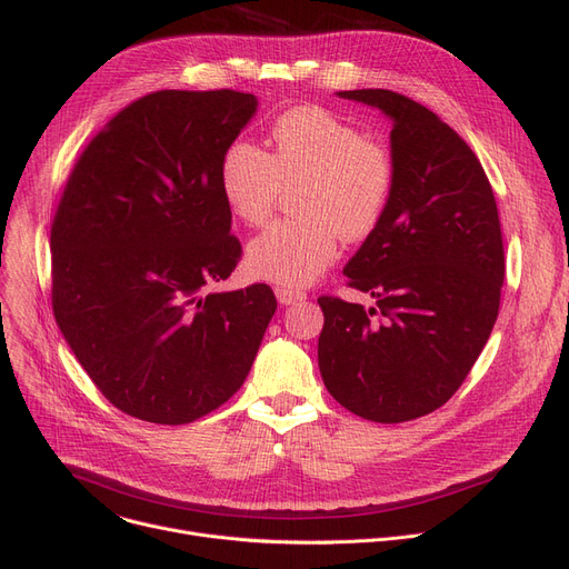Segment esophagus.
<instances>
[{"mask_svg":"<svg viewBox=\"0 0 569 569\" xmlns=\"http://www.w3.org/2000/svg\"><path fill=\"white\" fill-rule=\"evenodd\" d=\"M274 292H277L279 305H283V307L300 302V300H305V297H307L302 290H292V288H283V286H279Z\"/></svg>","mask_w":569,"mask_h":569,"instance_id":"1","label":"esophagus"}]
</instances>
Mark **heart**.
I'll list each match as a JSON object with an SVG mask.
<instances>
[{"label": "heart", "mask_w": 569, "mask_h": 569, "mask_svg": "<svg viewBox=\"0 0 569 569\" xmlns=\"http://www.w3.org/2000/svg\"><path fill=\"white\" fill-rule=\"evenodd\" d=\"M269 136L272 154L244 138L228 144L219 187L237 221L262 226L281 187L300 184L290 200L297 219L258 234L247 249V269L258 281L302 288L337 260L339 232L360 242L378 230L397 191V161L385 142L318 106L281 112Z\"/></svg>", "instance_id": "1"}]
</instances>
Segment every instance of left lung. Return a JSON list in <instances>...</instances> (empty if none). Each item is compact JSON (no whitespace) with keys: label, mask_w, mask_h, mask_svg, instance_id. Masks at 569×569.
Wrapping results in <instances>:
<instances>
[{"label":"left lung","mask_w":569,"mask_h":569,"mask_svg":"<svg viewBox=\"0 0 569 569\" xmlns=\"http://www.w3.org/2000/svg\"><path fill=\"white\" fill-rule=\"evenodd\" d=\"M339 97L392 122L397 191L343 267L376 307L320 297L318 367L343 408L399 425L450 399L489 341L505 277L498 207L482 163L436 112L390 89Z\"/></svg>","instance_id":"left-lung-1"}]
</instances>
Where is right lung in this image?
<instances>
[{
    "label": "right lung",
    "instance_id": "1",
    "mask_svg": "<svg viewBox=\"0 0 569 569\" xmlns=\"http://www.w3.org/2000/svg\"><path fill=\"white\" fill-rule=\"evenodd\" d=\"M258 110L234 89H163L114 114L80 154L50 230L52 311L122 412L189 425L247 380L277 297L207 292L242 258L221 157Z\"/></svg>",
    "mask_w": 569,
    "mask_h": 569
}]
</instances>
